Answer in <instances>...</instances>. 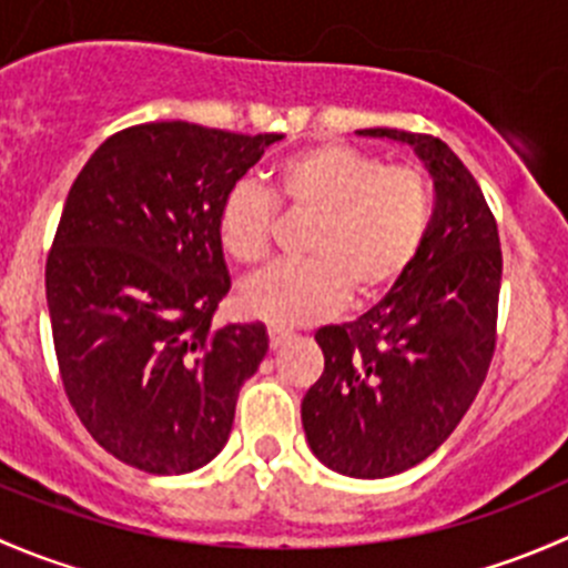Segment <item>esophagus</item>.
<instances>
[{
  "label": "esophagus",
  "instance_id": "34e87169",
  "mask_svg": "<svg viewBox=\"0 0 568 568\" xmlns=\"http://www.w3.org/2000/svg\"><path fill=\"white\" fill-rule=\"evenodd\" d=\"M291 337H294V332L285 329V326H268V346H272V348L285 346Z\"/></svg>",
  "mask_w": 568,
  "mask_h": 568
}]
</instances>
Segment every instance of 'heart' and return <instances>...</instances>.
<instances>
[{"instance_id": "1", "label": "heart", "mask_w": 568, "mask_h": 568, "mask_svg": "<svg viewBox=\"0 0 568 568\" xmlns=\"http://www.w3.org/2000/svg\"><path fill=\"white\" fill-rule=\"evenodd\" d=\"M313 216L305 261L274 263L239 291L244 313L294 326L332 316L354 296L382 300L406 277L426 244L434 189L417 164H385L346 142H318L277 164L274 194L239 181L216 209V239L233 261L268 255L280 206Z\"/></svg>"}]
</instances>
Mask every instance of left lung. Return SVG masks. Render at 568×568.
Returning <instances> with one entry per match:
<instances>
[{
	"instance_id": "8db88e82",
	"label": "left lung",
	"mask_w": 568,
	"mask_h": 568,
	"mask_svg": "<svg viewBox=\"0 0 568 568\" xmlns=\"http://www.w3.org/2000/svg\"><path fill=\"white\" fill-rule=\"evenodd\" d=\"M409 142L434 178L437 209L406 277L365 316L321 326L324 374L302 400L313 454L352 478H387L454 434L489 374L503 252L478 181L439 136L363 129Z\"/></svg>"
}]
</instances>
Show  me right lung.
Instances as JSON below:
<instances>
[{
  "mask_svg": "<svg viewBox=\"0 0 568 568\" xmlns=\"http://www.w3.org/2000/svg\"><path fill=\"white\" fill-rule=\"evenodd\" d=\"M277 140L183 120L129 125L73 181L45 302L68 400L114 459L181 475L225 448L268 337L261 321L211 326L231 291L216 209Z\"/></svg>",
  "mask_w": 568,
  "mask_h": 568,
  "instance_id": "obj_1",
  "label": "right lung"
}]
</instances>
